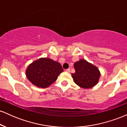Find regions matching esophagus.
I'll return each instance as SVG.
<instances>
[{
    "label": "esophagus",
    "instance_id": "esophagus-1",
    "mask_svg": "<svg viewBox=\"0 0 127 127\" xmlns=\"http://www.w3.org/2000/svg\"><path fill=\"white\" fill-rule=\"evenodd\" d=\"M65 72H70V68H67V69H66V70H65Z\"/></svg>",
    "mask_w": 127,
    "mask_h": 127
}]
</instances>
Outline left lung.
Segmentation results:
<instances>
[{
	"label": "left lung",
	"instance_id": "obj_1",
	"mask_svg": "<svg viewBox=\"0 0 127 127\" xmlns=\"http://www.w3.org/2000/svg\"><path fill=\"white\" fill-rule=\"evenodd\" d=\"M75 73L72 74L74 82L84 89L91 88L97 84L100 79V70L97 66L84 59H81L74 64Z\"/></svg>",
	"mask_w": 127,
	"mask_h": 127
}]
</instances>
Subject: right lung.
<instances>
[{
	"label": "right lung",
	"instance_id": "1",
	"mask_svg": "<svg viewBox=\"0 0 127 127\" xmlns=\"http://www.w3.org/2000/svg\"><path fill=\"white\" fill-rule=\"evenodd\" d=\"M63 72L60 63L49 58H40L28 65L26 75L33 85L45 88L53 84Z\"/></svg>",
	"mask_w": 127,
	"mask_h": 127
}]
</instances>
